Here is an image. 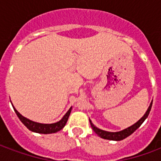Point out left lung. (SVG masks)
<instances>
[{"label":"left lung","mask_w":161,"mask_h":161,"mask_svg":"<svg viewBox=\"0 0 161 161\" xmlns=\"http://www.w3.org/2000/svg\"><path fill=\"white\" fill-rule=\"evenodd\" d=\"M153 102V101H152ZM152 102L150 103V107L148 108V110L145 113V114L143 116L141 119H140L137 123H135V125H133L132 126H130V127L127 128V129H125V130H122V131H119V132H107V131H103L102 130H99L98 128H96L94 125L91 123V121L89 120V122H90L91 127L93 129V130L94 131L96 135H98L99 137L103 138V139H105V140H122L125 138H127L128 136H130L131 134L135 132V130H137L138 128L140 127V125H142V123L144 122L145 120V119L148 117V115L150 114V109H151V106H152Z\"/></svg>","instance_id":"8db88e82"}]
</instances>
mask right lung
I'll use <instances>...</instances> for the list:
<instances>
[{"mask_svg":"<svg viewBox=\"0 0 161 161\" xmlns=\"http://www.w3.org/2000/svg\"><path fill=\"white\" fill-rule=\"evenodd\" d=\"M15 112H16L17 117L19 118V119L21 120V123L26 126L28 130H30L32 132L39 133V134H52V133H56L61 130L64 126H65L66 123L68 121V117L70 115L71 110L72 108H69L67 114H66L62 119L59 122H57L55 124H51V125H43V124H39V123L33 122L31 120L27 119L25 117H23L22 115H21L17 112V110L15 109V108L13 107Z\"/></svg>","mask_w":161,"mask_h":161,"instance_id":"add662e5","label":"right lung"}]
</instances>
